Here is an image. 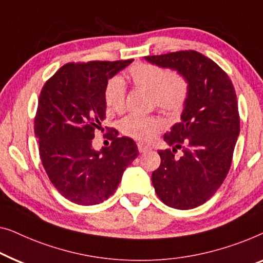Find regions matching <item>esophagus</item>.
<instances>
[{"label": "esophagus", "mask_w": 263, "mask_h": 263, "mask_svg": "<svg viewBox=\"0 0 263 263\" xmlns=\"http://www.w3.org/2000/svg\"><path fill=\"white\" fill-rule=\"evenodd\" d=\"M137 146H138V150H139L140 154L146 153V151H149L151 149L150 146H147V145H145V144H143V143H138V144H137Z\"/></svg>", "instance_id": "obj_1"}]
</instances>
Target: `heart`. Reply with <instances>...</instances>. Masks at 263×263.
Listing matches in <instances>:
<instances>
[{
	"label": "heart",
	"instance_id": "heart-1",
	"mask_svg": "<svg viewBox=\"0 0 263 263\" xmlns=\"http://www.w3.org/2000/svg\"><path fill=\"white\" fill-rule=\"evenodd\" d=\"M127 81L136 89L150 94L151 105L168 114H177L183 109L190 95V82L187 77L176 70L164 66L138 63L127 71ZM126 101V88L123 80L113 77L106 84V106L114 112H121ZM164 128V123L156 116L130 114L120 123V130L132 138L150 142Z\"/></svg>",
	"mask_w": 263,
	"mask_h": 263
}]
</instances>
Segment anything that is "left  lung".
Here are the masks:
<instances>
[{
	"mask_svg": "<svg viewBox=\"0 0 263 263\" xmlns=\"http://www.w3.org/2000/svg\"><path fill=\"white\" fill-rule=\"evenodd\" d=\"M145 59L183 73L190 82L181 121L163 136L173 150L158 151L161 164L151 180L165 205L194 209L216 193L231 167L239 135L235 88L219 65L197 51H177ZM177 148L184 153L180 159L175 157Z\"/></svg>",
	"mask_w": 263,
	"mask_h": 263,
	"instance_id": "obj_1",
	"label": "left lung"
}]
</instances>
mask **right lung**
I'll list each match as a JSON object with an SVG mask.
<instances>
[{"label": "right lung", "mask_w": 263, "mask_h": 263, "mask_svg": "<svg viewBox=\"0 0 263 263\" xmlns=\"http://www.w3.org/2000/svg\"><path fill=\"white\" fill-rule=\"evenodd\" d=\"M131 63H68L40 91L34 133L42 163L56 190L77 205L107 200L139 155L136 143L118 137L114 128L108 147L96 151L91 145L95 130H102L106 118V84Z\"/></svg>", "instance_id": "right-lung-1"}]
</instances>
